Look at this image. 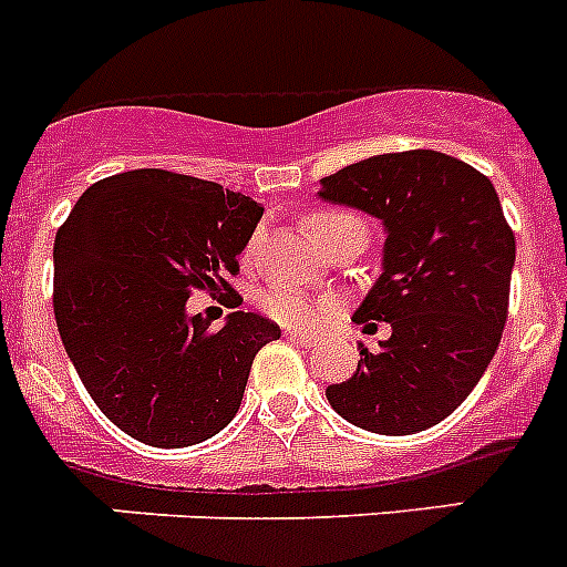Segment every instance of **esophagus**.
<instances>
[{
    "instance_id": "34e87169",
    "label": "esophagus",
    "mask_w": 567,
    "mask_h": 567,
    "mask_svg": "<svg viewBox=\"0 0 567 567\" xmlns=\"http://www.w3.org/2000/svg\"><path fill=\"white\" fill-rule=\"evenodd\" d=\"M287 338L289 340H298L300 346H315V343H318V338H315V334L298 332V329H287Z\"/></svg>"
}]
</instances>
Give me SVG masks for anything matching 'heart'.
<instances>
[{
    "label": "heart",
    "mask_w": 567,
    "mask_h": 567,
    "mask_svg": "<svg viewBox=\"0 0 567 567\" xmlns=\"http://www.w3.org/2000/svg\"><path fill=\"white\" fill-rule=\"evenodd\" d=\"M349 227H358L365 229V224L360 221L358 215L352 213H343V209H315L303 218V229L312 235L318 244H323L327 238H332L334 233L340 229H349ZM255 249H258V238H252V244L247 247V255L252 258ZM260 307L269 318L280 320V323H287V327H309L315 318L320 315V303H315L312 298H307L303 292H295V289H272V292L264 295L260 300Z\"/></svg>",
    "instance_id": "1"
}]
</instances>
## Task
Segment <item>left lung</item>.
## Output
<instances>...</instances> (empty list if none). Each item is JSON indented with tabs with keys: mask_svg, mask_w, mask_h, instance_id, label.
<instances>
[{
	"mask_svg": "<svg viewBox=\"0 0 567 567\" xmlns=\"http://www.w3.org/2000/svg\"><path fill=\"white\" fill-rule=\"evenodd\" d=\"M320 184V198L383 221V275L354 320L392 327L374 352L358 346L329 403L365 432H425L474 392L503 338L517 240L497 189L437 150L372 155Z\"/></svg>",
	"mask_w": 567,
	"mask_h": 567,
	"instance_id": "1",
	"label": "left lung"
}]
</instances>
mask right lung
Segmentation results:
<instances>
[{"label": "right lung", "mask_w": 567, "mask_h": 567, "mask_svg": "<svg viewBox=\"0 0 567 567\" xmlns=\"http://www.w3.org/2000/svg\"><path fill=\"white\" fill-rule=\"evenodd\" d=\"M264 207L169 169L110 175L70 209L53 244V315L64 352L104 417L130 437L182 449L235 417L272 320L187 318L189 292H235L238 255ZM240 303L233 295L229 309Z\"/></svg>", "instance_id": "obj_1"}]
</instances>
